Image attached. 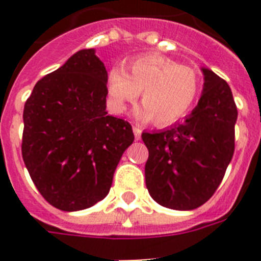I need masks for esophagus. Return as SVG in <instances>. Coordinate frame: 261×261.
Wrapping results in <instances>:
<instances>
[{"instance_id":"34e87169","label":"esophagus","mask_w":261,"mask_h":261,"mask_svg":"<svg viewBox=\"0 0 261 261\" xmlns=\"http://www.w3.org/2000/svg\"><path fill=\"white\" fill-rule=\"evenodd\" d=\"M133 131H134L135 141H139L141 139V134H142V130L139 126H133Z\"/></svg>"}]
</instances>
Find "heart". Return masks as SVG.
<instances>
[{
	"mask_svg": "<svg viewBox=\"0 0 261 261\" xmlns=\"http://www.w3.org/2000/svg\"><path fill=\"white\" fill-rule=\"evenodd\" d=\"M200 83L194 69L178 65L164 55L147 54L123 67H112L107 75L111 108L123 112L142 92L143 106L137 115L143 120L154 118L157 126H169L184 118L199 96Z\"/></svg>",
	"mask_w": 261,
	"mask_h": 261,
	"instance_id": "obj_1",
	"label": "heart"
}]
</instances>
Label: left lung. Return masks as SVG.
I'll return each instance as SVG.
<instances>
[{
  "label": "left lung",
  "mask_w": 261,
  "mask_h": 261,
  "mask_svg": "<svg viewBox=\"0 0 261 261\" xmlns=\"http://www.w3.org/2000/svg\"><path fill=\"white\" fill-rule=\"evenodd\" d=\"M203 92L181 123L142 133L149 150L145 177L155 202L172 210H194L214 195L234 153L237 107L230 87L202 67Z\"/></svg>",
  "instance_id": "left-lung-1"
}]
</instances>
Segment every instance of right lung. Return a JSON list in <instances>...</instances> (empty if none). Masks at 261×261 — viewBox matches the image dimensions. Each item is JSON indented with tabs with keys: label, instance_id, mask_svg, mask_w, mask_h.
<instances>
[{
	"label": "right lung",
	"instance_id": "right-lung-1",
	"mask_svg": "<svg viewBox=\"0 0 261 261\" xmlns=\"http://www.w3.org/2000/svg\"><path fill=\"white\" fill-rule=\"evenodd\" d=\"M107 75L93 48L80 50L39 80L24 106L22 160L59 210H84L106 198L134 142L130 123L106 111Z\"/></svg>",
	"mask_w": 261,
	"mask_h": 261
}]
</instances>
